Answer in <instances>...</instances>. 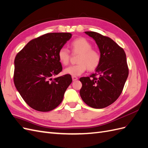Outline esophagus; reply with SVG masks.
<instances>
[{
    "label": "esophagus",
    "instance_id": "34e87169",
    "mask_svg": "<svg viewBox=\"0 0 148 148\" xmlns=\"http://www.w3.org/2000/svg\"><path fill=\"white\" fill-rule=\"evenodd\" d=\"M72 79L73 82H75V81H76V80L78 79V77H75V76H72Z\"/></svg>",
    "mask_w": 148,
    "mask_h": 148
}]
</instances>
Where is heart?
I'll use <instances>...</instances> for the list:
<instances>
[{
  "mask_svg": "<svg viewBox=\"0 0 148 148\" xmlns=\"http://www.w3.org/2000/svg\"><path fill=\"white\" fill-rule=\"evenodd\" d=\"M71 51L78 56V64L69 66L64 70V73L72 76H79L88 69L89 71H95L99 66L101 62L100 52L92 48V43L84 38H78L70 44ZM70 51L65 47H62L58 52V58L60 63L68 65L70 59Z\"/></svg>",
  "mask_w": 148,
  "mask_h": 148,
  "instance_id": "b5f03b06",
  "label": "heart"
}]
</instances>
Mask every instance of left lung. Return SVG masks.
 Here are the masks:
<instances>
[{"mask_svg":"<svg viewBox=\"0 0 148 148\" xmlns=\"http://www.w3.org/2000/svg\"><path fill=\"white\" fill-rule=\"evenodd\" d=\"M85 33L95 40L101 55V62L95 73L79 78L83 101L92 108L102 109L117 100L128 78L129 69L122 47L111 38L94 31Z\"/></svg>","mask_w":148,"mask_h":148,"instance_id":"obj_1","label":"left lung"}]
</instances>
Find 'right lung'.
<instances>
[{
    "mask_svg": "<svg viewBox=\"0 0 148 148\" xmlns=\"http://www.w3.org/2000/svg\"><path fill=\"white\" fill-rule=\"evenodd\" d=\"M71 38L69 33H50L34 38L18 52L13 82L31 108L40 112L54 109L72 82L70 75L52 79L61 72L58 52Z\"/></svg>",
    "mask_w": 148,
    "mask_h": 148,
    "instance_id": "right-lung-1",
    "label": "right lung"
}]
</instances>
